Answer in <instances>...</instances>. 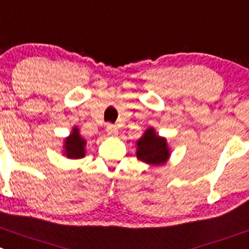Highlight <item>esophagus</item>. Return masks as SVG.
Wrapping results in <instances>:
<instances>
[{
	"mask_svg": "<svg viewBox=\"0 0 249 249\" xmlns=\"http://www.w3.org/2000/svg\"><path fill=\"white\" fill-rule=\"evenodd\" d=\"M106 131H107V134H108V135H110V136L118 135V127L115 126V125H113V124L107 125Z\"/></svg>",
	"mask_w": 249,
	"mask_h": 249,
	"instance_id": "34e87169",
	"label": "esophagus"
}]
</instances>
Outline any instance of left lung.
I'll list each match as a JSON object with an SVG mask.
<instances>
[{"mask_svg":"<svg viewBox=\"0 0 249 249\" xmlns=\"http://www.w3.org/2000/svg\"><path fill=\"white\" fill-rule=\"evenodd\" d=\"M138 159L146 163L159 164L164 163L169 156L166 139L156 135L153 129L146 130L142 138L138 141Z\"/></svg>","mask_w":249,"mask_h":249,"instance_id":"obj_1","label":"left lung"}]
</instances>
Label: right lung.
<instances>
[{"label": "right lung", "mask_w": 249, "mask_h": 249, "mask_svg": "<svg viewBox=\"0 0 249 249\" xmlns=\"http://www.w3.org/2000/svg\"><path fill=\"white\" fill-rule=\"evenodd\" d=\"M86 141L78 134V129H73V132L66 139L65 152L69 159H82L85 156Z\"/></svg>", "instance_id": "1"}]
</instances>
